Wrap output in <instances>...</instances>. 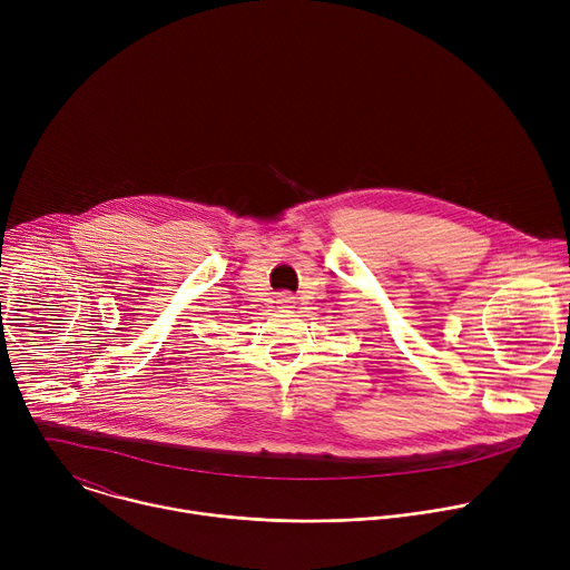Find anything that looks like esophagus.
<instances>
[{"label":"esophagus","mask_w":570,"mask_h":570,"mask_svg":"<svg viewBox=\"0 0 570 570\" xmlns=\"http://www.w3.org/2000/svg\"><path fill=\"white\" fill-rule=\"evenodd\" d=\"M277 304L284 308H291L295 304V297L291 293H277Z\"/></svg>","instance_id":"esophagus-1"}]
</instances>
